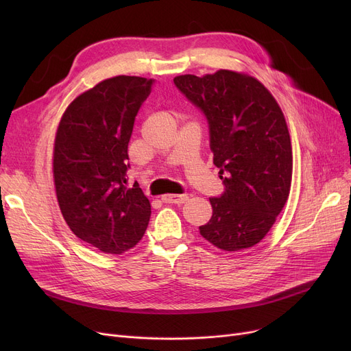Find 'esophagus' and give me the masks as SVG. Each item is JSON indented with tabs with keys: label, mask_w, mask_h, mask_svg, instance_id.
<instances>
[{
	"label": "esophagus",
	"mask_w": 351,
	"mask_h": 351,
	"mask_svg": "<svg viewBox=\"0 0 351 351\" xmlns=\"http://www.w3.org/2000/svg\"><path fill=\"white\" fill-rule=\"evenodd\" d=\"M186 200H188V195H165V196H162V202H165V204L180 205V204H185Z\"/></svg>",
	"instance_id": "1"
}]
</instances>
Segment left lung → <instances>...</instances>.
Segmentation results:
<instances>
[{
    "mask_svg": "<svg viewBox=\"0 0 351 351\" xmlns=\"http://www.w3.org/2000/svg\"><path fill=\"white\" fill-rule=\"evenodd\" d=\"M175 86L205 115L213 163L225 191L210 197L212 217L200 234L237 252L259 243L289 197L293 155L280 106L257 80L220 69L180 75Z\"/></svg>",
    "mask_w": 351,
    "mask_h": 351,
    "instance_id": "8db88e82",
    "label": "left lung"
}]
</instances>
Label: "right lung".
I'll use <instances>...</instances> for the list:
<instances>
[{
    "instance_id": "right-lung-1",
    "label": "right lung",
    "mask_w": 351,
    "mask_h": 351,
    "mask_svg": "<svg viewBox=\"0 0 351 351\" xmlns=\"http://www.w3.org/2000/svg\"><path fill=\"white\" fill-rule=\"evenodd\" d=\"M155 80L119 75L84 92L66 108L53 147V180L66 225L105 253L134 247L151 217L135 182L128 186V143Z\"/></svg>"
}]
</instances>
